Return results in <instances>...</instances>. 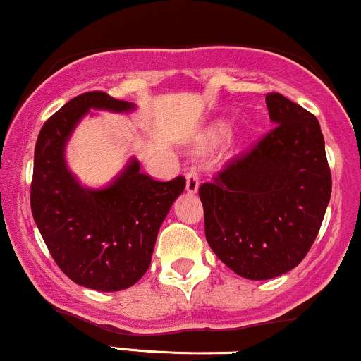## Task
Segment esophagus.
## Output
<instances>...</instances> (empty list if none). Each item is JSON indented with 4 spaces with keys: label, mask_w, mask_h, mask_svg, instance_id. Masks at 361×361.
Wrapping results in <instances>:
<instances>
[{
    "label": "esophagus",
    "mask_w": 361,
    "mask_h": 361,
    "mask_svg": "<svg viewBox=\"0 0 361 361\" xmlns=\"http://www.w3.org/2000/svg\"><path fill=\"white\" fill-rule=\"evenodd\" d=\"M197 185H200L197 173L195 172V170H189V172L185 173V191H188L189 195H196Z\"/></svg>",
    "instance_id": "1"
}]
</instances>
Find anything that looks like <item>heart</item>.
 <instances>
[{
  "instance_id": "heart-1",
  "label": "heart",
  "mask_w": 361,
  "mask_h": 361,
  "mask_svg": "<svg viewBox=\"0 0 361 361\" xmlns=\"http://www.w3.org/2000/svg\"><path fill=\"white\" fill-rule=\"evenodd\" d=\"M226 134H227L226 123H215V126L210 127V129L203 134V137L200 139V142H197V149L208 151L215 148V146H219L220 141L226 137Z\"/></svg>"
}]
</instances>
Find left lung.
I'll return each mask as SVG.
<instances>
[{"mask_svg":"<svg viewBox=\"0 0 361 361\" xmlns=\"http://www.w3.org/2000/svg\"><path fill=\"white\" fill-rule=\"evenodd\" d=\"M274 127L200 185L213 253L250 281L300 265L319 234L332 191L320 123L279 92L265 98Z\"/></svg>","mask_w":361,"mask_h":361,"instance_id":"obj_1","label":"left lung"}]
</instances>
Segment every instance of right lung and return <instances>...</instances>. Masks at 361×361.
Returning <instances> with one entry per match:
<instances>
[{"mask_svg": "<svg viewBox=\"0 0 361 361\" xmlns=\"http://www.w3.org/2000/svg\"><path fill=\"white\" fill-rule=\"evenodd\" d=\"M103 91L65 103L42 126L34 151L30 208L61 272L84 288L111 293L134 286L149 269L161 222L185 188L184 177L151 179L130 158L106 188H84L68 170L65 146L91 110H134Z\"/></svg>", "mask_w": 361, "mask_h": 361, "instance_id": "right-lung-1", "label": "right lung"}]
</instances>
